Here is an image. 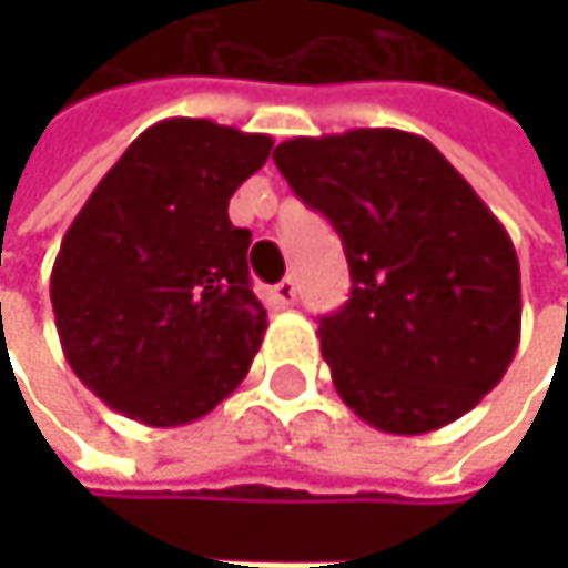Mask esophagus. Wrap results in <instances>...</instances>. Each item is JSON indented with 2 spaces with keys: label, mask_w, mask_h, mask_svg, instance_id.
<instances>
[{
  "label": "esophagus",
  "mask_w": 568,
  "mask_h": 568,
  "mask_svg": "<svg viewBox=\"0 0 568 568\" xmlns=\"http://www.w3.org/2000/svg\"><path fill=\"white\" fill-rule=\"evenodd\" d=\"M268 296H272L278 306H290V303L296 300V282H293V278H282V282H275V286L268 290Z\"/></svg>",
  "instance_id": "esophagus-1"
}]
</instances>
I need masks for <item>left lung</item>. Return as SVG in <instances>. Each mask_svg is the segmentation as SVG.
<instances>
[{
    "instance_id": "8db88e82",
    "label": "left lung",
    "mask_w": 568,
    "mask_h": 568,
    "mask_svg": "<svg viewBox=\"0 0 568 568\" xmlns=\"http://www.w3.org/2000/svg\"><path fill=\"white\" fill-rule=\"evenodd\" d=\"M272 160L344 242L351 300L320 320L344 405L395 436L467 416L521 337V268L505 224L429 139L402 129L300 135Z\"/></svg>"
}]
</instances>
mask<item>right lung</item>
<instances>
[{"label": "right lung", "instance_id": "add662e5", "mask_svg": "<svg viewBox=\"0 0 568 568\" xmlns=\"http://www.w3.org/2000/svg\"><path fill=\"white\" fill-rule=\"evenodd\" d=\"M272 152L262 132L211 119L145 129L68 227L50 303L74 375L142 426H186L224 402L262 347L252 231L231 193Z\"/></svg>", "mask_w": 568, "mask_h": 568}]
</instances>
